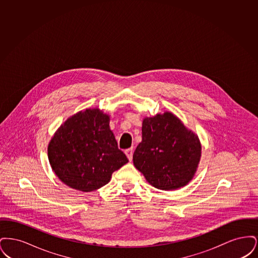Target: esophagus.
<instances>
[{
    "instance_id": "34e87169",
    "label": "esophagus",
    "mask_w": 258,
    "mask_h": 258,
    "mask_svg": "<svg viewBox=\"0 0 258 258\" xmlns=\"http://www.w3.org/2000/svg\"><path fill=\"white\" fill-rule=\"evenodd\" d=\"M124 153H125V155H126V157H127V159L130 160V161H132V160H133V155H134V149L133 148L126 149L124 151Z\"/></svg>"
}]
</instances>
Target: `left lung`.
<instances>
[{
	"instance_id": "left-lung-1",
	"label": "left lung",
	"mask_w": 258,
	"mask_h": 258,
	"mask_svg": "<svg viewBox=\"0 0 258 258\" xmlns=\"http://www.w3.org/2000/svg\"><path fill=\"white\" fill-rule=\"evenodd\" d=\"M201 145L172 113L145 118L142 141L134 154V164L148 182L163 190L187 184L197 171Z\"/></svg>"
}]
</instances>
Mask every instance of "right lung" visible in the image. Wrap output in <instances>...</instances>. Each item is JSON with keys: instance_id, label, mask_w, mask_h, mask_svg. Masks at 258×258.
Segmentation results:
<instances>
[{"instance_id": "add662e5", "label": "right lung", "mask_w": 258, "mask_h": 258, "mask_svg": "<svg viewBox=\"0 0 258 258\" xmlns=\"http://www.w3.org/2000/svg\"><path fill=\"white\" fill-rule=\"evenodd\" d=\"M48 159L62 183L86 192L107 184L128 161L110 131L108 115L98 109L81 111L62 123L50 141Z\"/></svg>"}]
</instances>
